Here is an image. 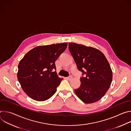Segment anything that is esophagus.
I'll use <instances>...</instances> for the list:
<instances>
[{"label":"esophagus","instance_id":"esophagus-1","mask_svg":"<svg viewBox=\"0 0 131 131\" xmlns=\"http://www.w3.org/2000/svg\"><path fill=\"white\" fill-rule=\"evenodd\" d=\"M72 78V76L71 75H70L69 76H68V77H66V79H67V80H71Z\"/></svg>","mask_w":131,"mask_h":131}]
</instances>
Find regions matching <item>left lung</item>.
Segmentation results:
<instances>
[{
  "instance_id": "left-lung-1",
  "label": "left lung",
  "mask_w": 131,
  "mask_h": 131,
  "mask_svg": "<svg viewBox=\"0 0 131 131\" xmlns=\"http://www.w3.org/2000/svg\"><path fill=\"white\" fill-rule=\"evenodd\" d=\"M69 50L82 73L80 86L74 90L76 95L86 104L99 101L113 79V72L105 55L96 49L75 43H69Z\"/></svg>"
}]
</instances>
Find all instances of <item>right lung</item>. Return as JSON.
<instances>
[{
    "label": "right lung",
    "instance_id": "1",
    "mask_svg": "<svg viewBox=\"0 0 131 131\" xmlns=\"http://www.w3.org/2000/svg\"><path fill=\"white\" fill-rule=\"evenodd\" d=\"M67 43L37 47L25 54L18 65L17 79L26 94L37 101L52 97L63 79L59 78L55 62Z\"/></svg>",
    "mask_w": 131,
    "mask_h": 131
}]
</instances>
